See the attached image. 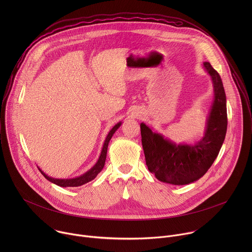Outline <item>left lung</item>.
I'll return each instance as SVG.
<instances>
[{"mask_svg":"<svg viewBox=\"0 0 252 252\" xmlns=\"http://www.w3.org/2000/svg\"><path fill=\"white\" fill-rule=\"evenodd\" d=\"M203 68L212 83L213 99L201 139L176 143L146 124H140L148 168L162 183L185 186L198 181L219 156L224 141L227 129L224 88L220 76L209 63H203Z\"/></svg>","mask_w":252,"mask_h":252,"instance_id":"left-lung-1","label":"left lung"}]
</instances>
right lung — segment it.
I'll return each mask as SVG.
<instances>
[{
    "label": "right lung",
    "mask_w": 252,
    "mask_h": 252,
    "mask_svg": "<svg viewBox=\"0 0 252 252\" xmlns=\"http://www.w3.org/2000/svg\"><path fill=\"white\" fill-rule=\"evenodd\" d=\"M122 122H119L116 126H114V127L109 131V133H107L105 139H104V142L102 145V149H101V152H100V155L98 157V159L97 161L95 162V164L90 168L88 171H86L84 174L80 175V176H77V177H73V178H55V177H52V176H49L48 174H46L39 166V170L42 172V174H44V176L48 179L49 182L59 186V187H62V188H76V187H81L91 181H93V179L95 178V176L101 171V169L103 168L104 166V163H105V158H106V153H107V146H109V142L112 138V136L114 135V133L118 130V128L122 126Z\"/></svg>",
    "instance_id": "right-lung-1"
}]
</instances>
